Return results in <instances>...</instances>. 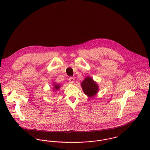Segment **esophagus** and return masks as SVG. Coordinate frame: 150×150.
<instances>
[{
    "instance_id": "esophagus-1",
    "label": "esophagus",
    "mask_w": 150,
    "mask_h": 150,
    "mask_svg": "<svg viewBox=\"0 0 150 150\" xmlns=\"http://www.w3.org/2000/svg\"><path fill=\"white\" fill-rule=\"evenodd\" d=\"M69 82H70L71 84H73L74 82V77H69Z\"/></svg>"
}]
</instances>
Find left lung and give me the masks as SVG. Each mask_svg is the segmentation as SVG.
Wrapping results in <instances>:
<instances>
[{
	"mask_svg": "<svg viewBox=\"0 0 150 150\" xmlns=\"http://www.w3.org/2000/svg\"><path fill=\"white\" fill-rule=\"evenodd\" d=\"M81 86L84 93L89 98L93 97L99 91L98 84L90 76L85 78L81 82Z\"/></svg>",
	"mask_w": 150,
	"mask_h": 150,
	"instance_id": "1",
	"label": "left lung"
}]
</instances>
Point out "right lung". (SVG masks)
<instances>
[{"mask_svg":"<svg viewBox=\"0 0 150 150\" xmlns=\"http://www.w3.org/2000/svg\"><path fill=\"white\" fill-rule=\"evenodd\" d=\"M52 86H53V91H52L54 92H56L57 91H58L59 89V88L61 86V84H58L56 83H54Z\"/></svg>","mask_w":150,"mask_h":150,"instance_id":"right-lung-1","label":"right lung"}]
</instances>
